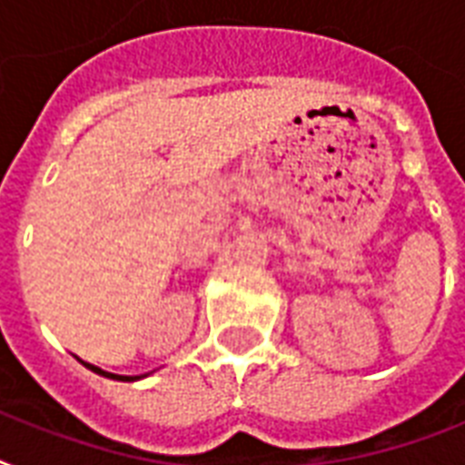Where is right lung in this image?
I'll return each mask as SVG.
<instances>
[{
  "label": "right lung",
  "mask_w": 465,
  "mask_h": 465,
  "mask_svg": "<svg viewBox=\"0 0 465 465\" xmlns=\"http://www.w3.org/2000/svg\"><path fill=\"white\" fill-rule=\"evenodd\" d=\"M86 364V361H84ZM86 367L91 369V371H96V374L101 376H111V379H115V381H137V379H142V376H120V374H111V371H104V369L94 367V364H86Z\"/></svg>",
  "instance_id": "1"
}]
</instances>
